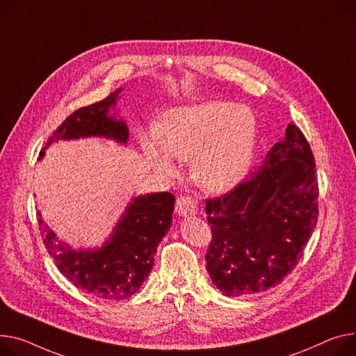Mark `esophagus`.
<instances>
[{"mask_svg": "<svg viewBox=\"0 0 356 356\" xmlns=\"http://www.w3.org/2000/svg\"><path fill=\"white\" fill-rule=\"evenodd\" d=\"M176 211L179 216L187 218V216H195L197 213L196 202L187 196H180L176 200Z\"/></svg>", "mask_w": 356, "mask_h": 356, "instance_id": "34e87169", "label": "esophagus"}]
</instances>
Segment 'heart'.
I'll list each match as a JSON object with an SVG mask.
<instances>
[{
	"mask_svg": "<svg viewBox=\"0 0 356 356\" xmlns=\"http://www.w3.org/2000/svg\"><path fill=\"white\" fill-rule=\"evenodd\" d=\"M256 118L232 102L172 108L141 150L161 176H173L177 159H192V176L204 191L227 193L248 176L256 153Z\"/></svg>",
	"mask_w": 356,
	"mask_h": 356,
	"instance_id": "heart-1",
	"label": "heart"
}]
</instances>
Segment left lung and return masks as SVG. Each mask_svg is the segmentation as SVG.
Returning a JSON list of instances; mask_svg holds the SVG:
<instances>
[{
	"label": "left lung",
	"mask_w": 356,
	"mask_h": 356,
	"mask_svg": "<svg viewBox=\"0 0 356 356\" xmlns=\"http://www.w3.org/2000/svg\"><path fill=\"white\" fill-rule=\"evenodd\" d=\"M315 172L309 143L291 123L250 179L206 202V270L225 296L268 291L293 270L318 222Z\"/></svg>",
	"instance_id": "obj_1"
}]
</instances>
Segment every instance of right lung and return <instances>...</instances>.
I'll return each instance as SVG.
<instances>
[{
  "mask_svg": "<svg viewBox=\"0 0 356 356\" xmlns=\"http://www.w3.org/2000/svg\"><path fill=\"white\" fill-rule=\"evenodd\" d=\"M123 87L102 102L74 111L53 133L40 153L45 154L54 141L103 137L126 146L129 127L118 117V100ZM175 196L169 192L131 197L120 219L102 246L74 249L58 241L38 213L44 245L58 270L81 291L106 300H124L134 295L152 272L154 253L170 230Z\"/></svg>",
  "mask_w": 356,
  "mask_h": 356,
  "instance_id": "1",
  "label": "right lung"
}]
</instances>
